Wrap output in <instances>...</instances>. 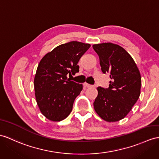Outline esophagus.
<instances>
[{
    "label": "esophagus",
    "mask_w": 159,
    "mask_h": 159,
    "mask_svg": "<svg viewBox=\"0 0 159 159\" xmlns=\"http://www.w3.org/2000/svg\"><path fill=\"white\" fill-rule=\"evenodd\" d=\"M84 86L85 87H87V88L94 87V86H92V85H90V84H88V83H86V82H85V83L84 84Z\"/></svg>",
    "instance_id": "34e87169"
}]
</instances>
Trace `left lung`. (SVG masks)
I'll return each mask as SVG.
<instances>
[{
    "mask_svg": "<svg viewBox=\"0 0 159 159\" xmlns=\"http://www.w3.org/2000/svg\"><path fill=\"white\" fill-rule=\"evenodd\" d=\"M103 73H109V87H98L94 102L96 113L108 122L126 117L140 95L141 75L133 58L117 44L107 42L94 44Z\"/></svg>",
    "mask_w": 159,
    "mask_h": 159,
    "instance_id": "obj_1",
    "label": "left lung"
}]
</instances>
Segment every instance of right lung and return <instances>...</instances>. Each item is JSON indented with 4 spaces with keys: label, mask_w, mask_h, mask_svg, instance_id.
I'll return each instance as SVG.
<instances>
[{
    "label": "right lung",
    "mask_w": 159,
    "mask_h": 159,
    "mask_svg": "<svg viewBox=\"0 0 159 159\" xmlns=\"http://www.w3.org/2000/svg\"><path fill=\"white\" fill-rule=\"evenodd\" d=\"M90 47V44L77 41L61 44L46 53L38 64L34 81L35 96L42 114L50 121H62L71 112L83 85L70 81L67 75L79 71L77 63Z\"/></svg>",
    "instance_id": "add662e5"
}]
</instances>
